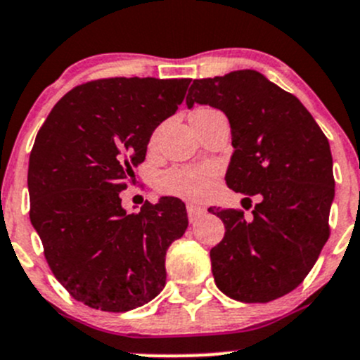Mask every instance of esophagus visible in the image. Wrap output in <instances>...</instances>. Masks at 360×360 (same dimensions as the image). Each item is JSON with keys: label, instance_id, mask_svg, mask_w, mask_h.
I'll use <instances>...</instances> for the list:
<instances>
[{"label": "esophagus", "instance_id": "34e87169", "mask_svg": "<svg viewBox=\"0 0 360 360\" xmlns=\"http://www.w3.org/2000/svg\"><path fill=\"white\" fill-rule=\"evenodd\" d=\"M186 210H188V217H190L191 223H193V221H197L198 217L205 214V209H203V207H200V205H195V203H188Z\"/></svg>", "mask_w": 360, "mask_h": 360}]
</instances>
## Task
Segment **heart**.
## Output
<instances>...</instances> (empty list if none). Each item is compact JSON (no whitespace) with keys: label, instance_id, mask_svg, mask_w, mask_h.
I'll return each instance as SVG.
<instances>
[{"label":"heart","instance_id":"1","mask_svg":"<svg viewBox=\"0 0 360 360\" xmlns=\"http://www.w3.org/2000/svg\"><path fill=\"white\" fill-rule=\"evenodd\" d=\"M217 167L203 163V165H184L170 169L160 177V190L163 193L176 195L186 200L202 202L212 193L216 186Z\"/></svg>","mask_w":360,"mask_h":360}]
</instances>
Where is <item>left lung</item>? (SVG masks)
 I'll use <instances>...</instances> for the list:
<instances>
[{
  "label": "left lung",
  "mask_w": 360,
  "mask_h": 360,
  "mask_svg": "<svg viewBox=\"0 0 360 360\" xmlns=\"http://www.w3.org/2000/svg\"><path fill=\"white\" fill-rule=\"evenodd\" d=\"M195 104L226 115L233 155L224 179L233 191L259 197L250 221L240 210L209 209L226 230L210 249L214 281L237 301L277 300L303 282L329 238L328 137L297 97L254 69L193 79L186 106Z\"/></svg>",
  "instance_id": "obj_1"
}]
</instances>
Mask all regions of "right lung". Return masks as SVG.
<instances>
[{
    "label": "right lung",
    "instance_id": "1",
    "mask_svg": "<svg viewBox=\"0 0 360 360\" xmlns=\"http://www.w3.org/2000/svg\"><path fill=\"white\" fill-rule=\"evenodd\" d=\"M190 82L85 83L53 106L36 136L27 170L31 223L57 281L90 308L129 311L165 288V254L186 231V207L162 197L127 214L120 191Z\"/></svg>",
    "mask_w": 360,
    "mask_h": 360
}]
</instances>
